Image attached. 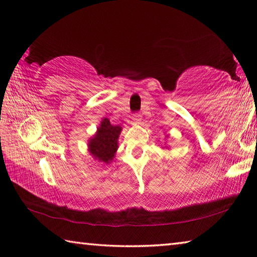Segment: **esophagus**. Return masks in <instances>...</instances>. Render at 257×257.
Masks as SVG:
<instances>
[{
    "mask_svg": "<svg viewBox=\"0 0 257 257\" xmlns=\"http://www.w3.org/2000/svg\"><path fill=\"white\" fill-rule=\"evenodd\" d=\"M141 114L140 113H135V114H133V117H132V124H137V123H139L140 120H141Z\"/></svg>",
    "mask_w": 257,
    "mask_h": 257,
    "instance_id": "1",
    "label": "esophagus"
}]
</instances>
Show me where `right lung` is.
Wrapping results in <instances>:
<instances>
[{
	"label": "right lung",
	"mask_w": 257,
	"mask_h": 257,
	"mask_svg": "<svg viewBox=\"0 0 257 257\" xmlns=\"http://www.w3.org/2000/svg\"><path fill=\"white\" fill-rule=\"evenodd\" d=\"M120 131L122 127L112 125L108 118H103L97 132L88 143V151L95 160L106 164L112 162L118 148Z\"/></svg>",
	"instance_id": "add662e5"
}]
</instances>
